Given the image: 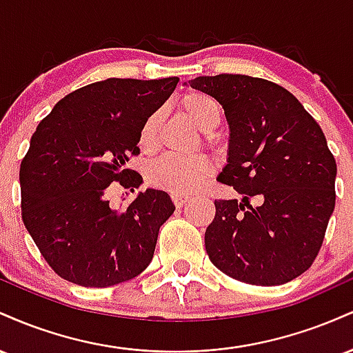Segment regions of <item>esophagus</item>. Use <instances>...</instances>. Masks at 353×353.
Listing matches in <instances>:
<instances>
[{"label":"esophagus","instance_id":"obj_1","mask_svg":"<svg viewBox=\"0 0 353 353\" xmlns=\"http://www.w3.org/2000/svg\"><path fill=\"white\" fill-rule=\"evenodd\" d=\"M188 201H189L188 196H179V194H174L172 196V202L176 204V208H182Z\"/></svg>","mask_w":353,"mask_h":353}]
</instances>
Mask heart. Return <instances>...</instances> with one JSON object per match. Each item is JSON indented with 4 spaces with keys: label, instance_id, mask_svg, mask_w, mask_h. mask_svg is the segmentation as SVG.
<instances>
[{
    "label": "heart",
    "instance_id": "b5f03b06",
    "mask_svg": "<svg viewBox=\"0 0 353 353\" xmlns=\"http://www.w3.org/2000/svg\"><path fill=\"white\" fill-rule=\"evenodd\" d=\"M181 109L201 131H212L221 123L222 108L212 96L201 91H190L181 98ZM161 111L145 117L139 131V145L145 152H152L159 143ZM210 144V137H205ZM212 163L205 156H163L149 165L148 181L154 188L171 194H190L197 190L212 176Z\"/></svg>",
    "mask_w": 353,
    "mask_h": 353
}]
</instances>
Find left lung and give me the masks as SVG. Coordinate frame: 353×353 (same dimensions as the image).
Wrapping results in <instances>:
<instances>
[{
	"mask_svg": "<svg viewBox=\"0 0 353 353\" xmlns=\"http://www.w3.org/2000/svg\"><path fill=\"white\" fill-rule=\"evenodd\" d=\"M189 84L224 109L229 157L217 181L242 194V201L214 202L204 237L210 262L252 285L294 281L317 257L335 208L337 164L322 129L272 81L217 74Z\"/></svg>",
	"mask_w": 353,
	"mask_h": 353,
	"instance_id": "1",
	"label": "left lung"
}]
</instances>
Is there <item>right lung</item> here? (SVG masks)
<instances>
[{"instance_id":"1","label":"right lung","mask_w":353,"mask_h":353,"mask_svg":"<svg viewBox=\"0 0 353 353\" xmlns=\"http://www.w3.org/2000/svg\"><path fill=\"white\" fill-rule=\"evenodd\" d=\"M179 78L88 84L64 96L36 128L19 168L21 216L44 261L83 287L131 281L151 264L161 225L176 205L145 189L124 210L109 205L112 182L139 188L125 169L139 154L145 117L172 94Z\"/></svg>"}]
</instances>
